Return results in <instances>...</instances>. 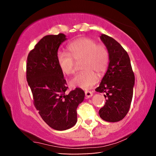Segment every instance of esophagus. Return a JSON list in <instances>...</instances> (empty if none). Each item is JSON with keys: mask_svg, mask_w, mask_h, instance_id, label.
Instances as JSON below:
<instances>
[{"mask_svg": "<svg viewBox=\"0 0 156 156\" xmlns=\"http://www.w3.org/2000/svg\"><path fill=\"white\" fill-rule=\"evenodd\" d=\"M93 96V93L90 91H85V96L87 98H89Z\"/></svg>", "mask_w": 156, "mask_h": 156, "instance_id": "34e87169", "label": "esophagus"}]
</instances>
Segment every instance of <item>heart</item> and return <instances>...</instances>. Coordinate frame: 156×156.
<instances>
[{"label":"heart","instance_id":"heart-1","mask_svg":"<svg viewBox=\"0 0 156 156\" xmlns=\"http://www.w3.org/2000/svg\"><path fill=\"white\" fill-rule=\"evenodd\" d=\"M70 55L58 52L57 60L60 69L66 75H72L76 71V62H81L82 71L70 83L73 87L89 89L98 81V73L102 76L106 72L109 61V52L104 44H97L91 38H80L68 46Z\"/></svg>","mask_w":156,"mask_h":156}]
</instances>
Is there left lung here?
Here are the masks:
<instances>
[{"label":"left lung","mask_w":156,"mask_h":156,"mask_svg":"<svg viewBox=\"0 0 156 156\" xmlns=\"http://www.w3.org/2000/svg\"><path fill=\"white\" fill-rule=\"evenodd\" d=\"M109 52V63L96 91L104 95L106 102L99 110L100 117L107 122L122 120L129 110L133 98L135 76L129 56L121 44L112 37L100 36Z\"/></svg>","instance_id":"left-lung-1"}]
</instances>
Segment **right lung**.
Returning a JSON list of instances; mask_svg holds the SVG:
<instances>
[{
  "instance_id": "right-lung-1",
  "label": "right lung",
  "mask_w": 156,
  "mask_h": 156,
  "mask_svg": "<svg viewBox=\"0 0 156 156\" xmlns=\"http://www.w3.org/2000/svg\"><path fill=\"white\" fill-rule=\"evenodd\" d=\"M67 40L63 34L44 36L29 53L27 81L34 104L43 120L58 131L72 128L77 122V107L84 92L76 88L68 94L63 73L58 63V50Z\"/></svg>"
}]
</instances>
